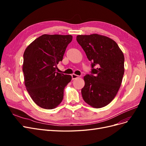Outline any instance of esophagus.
<instances>
[{
    "instance_id": "1",
    "label": "esophagus",
    "mask_w": 146,
    "mask_h": 146,
    "mask_svg": "<svg viewBox=\"0 0 146 146\" xmlns=\"http://www.w3.org/2000/svg\"><path fill=\"white\" fill-rule=\"evenodd\" d=\"M78 77H79V76H77V75H76V74H72V80H74V79H76L77 78H78Z\"/></svg>"
}]
</instances>
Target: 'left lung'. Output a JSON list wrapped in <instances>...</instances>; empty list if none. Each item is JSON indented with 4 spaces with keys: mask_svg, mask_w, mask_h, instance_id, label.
Masks as SVG:
<instances>
[{
    "mask_svg": "<svg viewBox=\"0 0 146 146\" xmlns=\"http://www.w3.org/2000/svg\"><path fill=\"white\" fill-rule=\"evenodd\" d=\"M77 41L91 62L90 74L84 77L82 98L92 107H104L115 98L120 88L124 56L115 41L102 35H78Z\"/></svg>",
    "mask_w": 146,
    "mask_h": 146,
    "instance_id": "left-lung-1",
    "label": "left lung"
}]
</instances>
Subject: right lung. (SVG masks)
<instances>
[{"mask_svg": "<svg viewBox=\"0 0 146 146\" xmlns=\"http://www.w3.org/2000/svg\"><path fill=\"white\" fill-rule=\"evenodd\" d=\"M72 40L70 35H42L24 52L23 71L25 85L39 107L54 109L63 99L64 89L72 77L56 72V69Z\"/></svg>", "mask_w": 146, "mask_h": 146, "instance_id": "obj_1", "label": "right lung"}]
</instances>
